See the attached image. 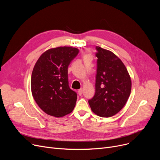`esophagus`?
Instances as JSON below:
<instances>
[{
	"label": "esophagus",
	"instance_id": "1",
	"mask_svg": "<svg viewBox=\"0 0 160 160\" xmlns=\"http://www.w3.org/2000/svg\"><path fill=\"white\" fill-rule=\"evenodd\" d=\"M78 95L81 96L82 95V93H83V89H80L78 90Z\"/></svg>",
	"mask_w": 160,
	"mask_h": 160
}]
</instances>
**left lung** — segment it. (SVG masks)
<instances>
[{"mask_svg":"<svg viewBox=\"0 0 160 160\" xmlns=\"http://www.w3.org/2000/svg\"><path fill=\"white\" fill-rule=\"evenodd\" d=\"M97 71L95 94L89 100L92 112L110 117L120 112L127 103L132 89L130 74L124 64L110 50L97 47Z\"/></svg>","mask_w":160,"mask_h":160,"instance_id":"1","label":"left lung"}]
</instances>
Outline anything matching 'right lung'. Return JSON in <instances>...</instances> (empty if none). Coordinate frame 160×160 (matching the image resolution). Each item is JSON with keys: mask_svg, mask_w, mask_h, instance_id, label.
I'll return each mask as SVG.
<instances>
[{"mask_svg": "<svg viewBox=\"0 0 160 160\" xmlns=\"http://www.w3.org/2000/svg\"><path fill=\"white\" fill-rule=\"evenodd\" d=\"M79 50L72 47L50 48L42 54L31 77L32 96L47 114L62 117L72 112L77 94L70 89L68 66Z\"/></svg>", "mask_w": 160, "mask_h": 160, "instance_id": "add662e5", "label": "right lung"}]
</instances>
